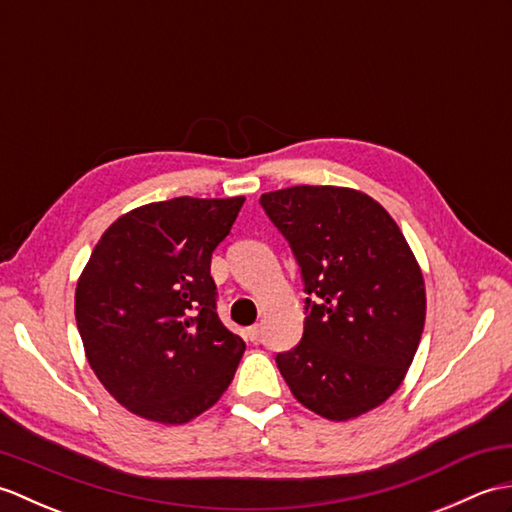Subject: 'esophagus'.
<instances>
[{"label": "esophagus", "mask_w": 512, "mask_h": 512, "mask_svg": "<svg viewBox=\"0 0 512 512\" xmlns=\"http://www.w3.org/2000/svg\"><path fill=\"white\" fill-rule=\"evenodd\" d=\"M259 336H262V325H250V328H246V339H250V341H259Z\"/></svg>", "instance_id": "34e87169"}]
</instances>
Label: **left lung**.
<instances>
[{
    "mask_svg": "<svg viewBox=\"0 0 512 512\" xmlns=\"http://www.w3.org/2000/svg\"><path fill=\"white\" fill-rule=\"evenodd\" d=\"M262 206L290 242L308 301L301 343L277 367L303 407L332 422L383 405L416 356L427 292L383 204L350 187H288Z\"/></svg>",
    "mask_w": 512,
    "mask_h": 512,
    "instance_id": "left-lung-1",
    "label": "left lung"
}]
</instances>
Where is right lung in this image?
I'll return each instance as SVG.
<instances>
[{"label": "right lung", "instance_id": "right-lung-1", "mask_svg": "<svg viewBox=\"0 0 512 512\" xmlns=\"http://www.w3.org/2000/svg\"><path fill=\"white\" fill-rule=\"evenodd\" d=\"M244 200L182 195L138 206L107 226L79 275L85 358L134 416L191 422L231 385L246 343L215 312L211 255Z\"/></svg>", "mask_w": 512, "mask_h": 512}]
</instances>
